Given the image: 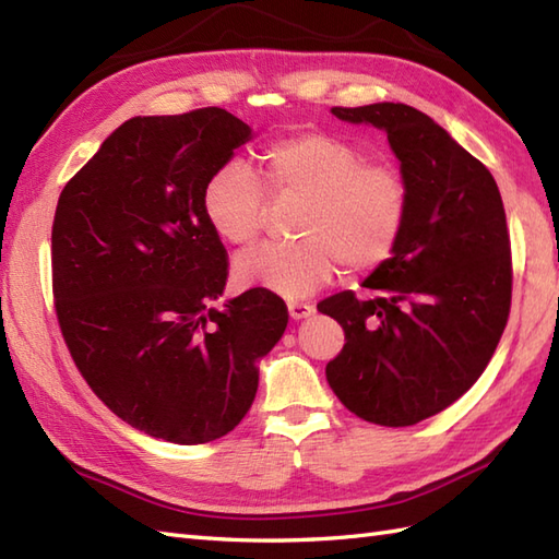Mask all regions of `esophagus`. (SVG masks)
<instances>
[{"label":"esophagus","mask_w":559,"mask_h":559,"mask_svg":"<svg viewBox=\"0 0 559 559\" xmlns=\"http://www.w3.org/2000/svg\"><path fill=\"white\" fill-rule=\"evenodd\" d=\"M288 312L293 319H307L314 312V307L310 302H288Z\"/></svg>","instance_id":"esophagus-1"}]
</instances>
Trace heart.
Instances as JSON below:
<instances>
[{"label":"heart","mask_w":559,"mask_h":559,"mask_svg":"<svg viewBox=\"0 0 559 559\" xmlns=\"http://www.w3.org/2000/svg\"><path fill=\"white\" fill-rule=\"evenodd\" d=\"M269 199H302L288 245H261L235 261L242 286L305 298L334 278L338 266L362 276L394 257L411 216V185L399 165L367 160L350 139L300 129L269 141L261 177L230 160L209 177L201 211L223 242L252 245Z\"/></svg>","instance_id":"b5f03b06"}]
</instances>
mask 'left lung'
I'll return each mask as SVG.
<instances>
[{
	"mask_svg": "<svg viewBox=\"0 0 559 559\" xmlns=\"http://www.w3.org/2000/svg\"><path fill=\"white\" fill-rule=\"evenodd\" d=\"M384 129L411 185L403 240L384 266L317 305L346 343L326 382L358 418L406 427L449 408L488 367L512 307V242L495 177L403 103L334 108Z\"/></svg>",
	"mask_w": 559,
	"mask_h": 559,
	"instance_id": "8db88e82",
	"label": "left lung"
}]
</instances>
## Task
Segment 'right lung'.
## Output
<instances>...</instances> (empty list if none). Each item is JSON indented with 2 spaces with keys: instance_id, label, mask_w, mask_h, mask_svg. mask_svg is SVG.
<instances>
[{
  "instance_id": "obj_1",
  "label": "right lung",
  "mask_w": 559,
  "mask_h": 559,
  "mask_svg": "<svg viewBox=\"0 0 559 559\" xmlns=\"http://www.w3.org/2000/svg\"><path fill=\"white\" fill-rule=\"evenodd\" d=\"M247 139L223 108L134 117L57 201L52 295L71 360L117 418L173 444L240 425L257 360L288 326L286 302L266 288L211 307L228 252L201 192Z\"/></svg>"
}]
</instances>
